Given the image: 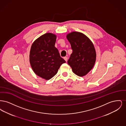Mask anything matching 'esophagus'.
Returning <instances> with one entry per match:
<instances>
[{"instance_id": "1", "label": "esophagus", "mask_w": 126, "mask_h": 126, "mask_svg": "<svg viewBox=\"0 0 126 126\" xmlns=\"http://www.w3.org/2000/svg\"><path fill=\"white\" fill-rule=\"evenodd\" d=\"M67 57H64V59L66 61V62L67 61Z\"/></svg>"}]
</instances>
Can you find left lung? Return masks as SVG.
I'll return each mask as SVG.
<instances>
[{
  "label": "left lung",
  "instance_id": "left-lung-1",
  "mask_svg": "<svg viewBox=\"0 0 126 126\" xmlns=\"http://www.w3.org/2000/svg\"><path fill=\"white\" fill-rule=\"evenodd\" d=\"M66 37L73 50L68 64L72 71L79 77H84L93 68L95 63L96 53L94 44L84 33L72 32Z\"/></svg>",
  "mask_w": 126,
  "mask_h": 126
}]
</instances>
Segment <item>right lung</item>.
<instances>
[{
    "label": "right lung",
    "instance_id": "obj_1",
    "mask_svg": "<svg viewBox=\"0 0 126 126\" xmlns=\"http://www.w3.org/2000/svg\"><path fill=\"white\" fill-rule=\"evenodd\" d=\"M56 39V35L46 33L34 41L30 49L29 60L33 72L47 80L53 78L60 66L66 63L55 47Z\"/></svg>",
    "mask_w": 126,
    "mask_h": 126
}]
</instances>
